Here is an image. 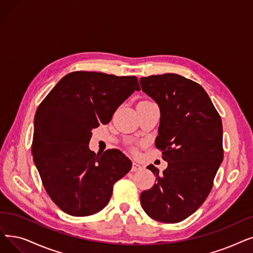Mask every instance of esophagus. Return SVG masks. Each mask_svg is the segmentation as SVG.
I'll return each instance as SVG.
<instances>
[{"instance_id":"1","label":"esophagus","mask_w":253,"mask_h":253,"mask_svg":"<svg viewBox=\"0 0 253 253\" xmlns=\"http://www.w3.org/2000/svg\"><path fill=\"white\" fill-rule=\"evenodd\" d=\"M141 169H142V167L140 166V164H138L136 162H133L132 169H131V170H132V171H137V170H140Z\"/></svg>"}]
</instances>
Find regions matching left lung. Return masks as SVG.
Returning <instances> with one entry per match:
<instances>
[{
	"mask_svg": "<svg viewBox=\"0 0 253 253\" xmlns=\"http://www.w3.org/2000/svg\"><path fill=\"white\" fill-rule=\"evenodd\" d=\"M142 92L160 109L156 148L168 168H147L156 183L140 194L154 220L177 223L189 217L210 193L223 160L222 122L203 86L174 73L139 80Z\"/></svg>",
	"mask_w": 253,
	"mask_h": 253,
	"instance_id": "1",
	"label": "left lung"
}]
</instances>
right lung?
<instances>
[{"label":"right lung","mask_w":253,"mask_h":253,"mask_svg":"<svg viewBox=\"0 0 253 253\" xmlns=\"http://www.w3.org/2000/svg\"><path fill=\"white\" fill-rule=\"evenodd\" d=\"M134 91L135 76L71 72L54 85L34 119L32 155L52 202L72 216L99 212L114 184L132 162L118 149L102 155L89 148L92 130L111 122L116 109Z\"/></svg>","instance_id":"obj_1"}]
</instances>
